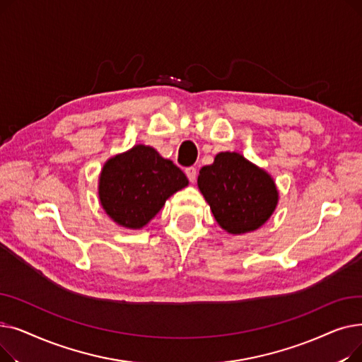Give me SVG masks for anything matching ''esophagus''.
Returning <instances> with one entry per match:
<instances>
[{
    "instance_id": "esophagus-1",
    "label": "esophagus",
    "mask_w": 362,
    "mask_h": 362,
    "mask_svg": "<svg viewBox=\"0 0 362 362\" xmlns=\"http://www.w3.org/2000/svg\"><path fill=\"white\" fill-rule=\"evenodd\" d=\"M185 173H186V176H187V179L191 180L192 183L197 180V175H198V170L195 168V167H187L186 170H185Z\"/></svg>"
}]
</instances>
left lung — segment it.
Wrapping results in <instances>:
<instances>
[{
  "mask_svg": "<svg viewBox=\"0 0 362 362\" xmlns=\"http://www.w3.org/2000/svg\"><path fill=\"white\" fill-rule=\"evenodd\" d=\"M198 187L223 230L250 233L267 221L279 202L274 179L239 152H218L199 170Z\"/></svg>",
  "mask_w": 362,
  "mask_h": 362,
  "instance_id": "8db88e82",
  "label": "left lung"
}]
</instances>
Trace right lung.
<instances>
[{
	"label": "right lung",
	"mask_w": 362,
	"mask_h": 362,
	"mask_svg": "<svg viewBox=\"0 0 362 362\" xmlns=\"http://www.w3.org/2000/svg\"><path fill=\"white\" fill-rule=\"evenodd\" d=\"M187 183L173 161L163 158L152 146L139 144L105 161L100 173L98 197L114 223L139 230Z\"/></svg>",
	"instance_id": "obj_1"
}]
</instances>
